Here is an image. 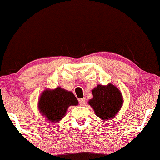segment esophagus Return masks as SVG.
<instances>
[{"mask_svg":"<svg viewBox=\"0 0 160 160\" xmlns=\"http://www.w3.org/2000/svg\"><path fill=\"white\" fill-rule=\"evenodd\" d=\"M79 102H80V105H84V104H85V102H86V100H85V98H81V99H80V100H79Z\"/></svg>","mask_w":160,"mask_h":160,"instance_id":"34e87169","label":"esophagus"}]
</instances>
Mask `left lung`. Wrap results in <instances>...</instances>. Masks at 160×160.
Masks as SVG:
<instances>
[{
    "label": "left lung",
    "mask_w": 160,
    "mask_h": 160,
    "mask_svg": "<svg viewBox=\"0 0 160 160\" xmlns=\"http://www.w3.org/2000/svg\"><path fill=\"white\" fill-rule=\"evenodd\" d=\"M93 98L88 104L94 110L95 115L102 120H111L117 114L123 104L121 92L113 84L97 85L92 90Z\"/></svg>",
    "instance_id": "obj_1"
}]
</instances>
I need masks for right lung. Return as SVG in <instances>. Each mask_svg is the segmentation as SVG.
Instances as JSON below:
<instances>
[{"instance_id": "add662e5", "label": "right lung", "mask_w": 160, "mask_h": 160, "mask_svg": "<svg viewBox=\"0 0 160 160\" xmlns=\"http://www.w3.org/2000/svg\"><path fill=\"white\" fill-rule=\"evenodd\" d=\"M78 103L72 92L58 86L53 89H45L38 99V107L47 121L56 123L65 117L70 106H77Z\"/></svg>"}]
</instances>
